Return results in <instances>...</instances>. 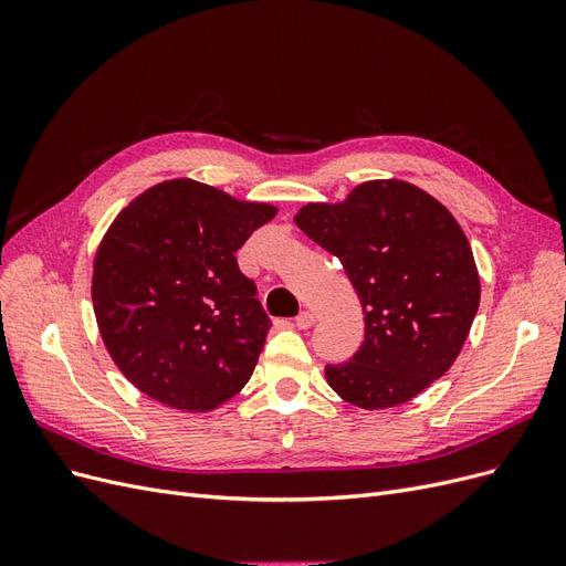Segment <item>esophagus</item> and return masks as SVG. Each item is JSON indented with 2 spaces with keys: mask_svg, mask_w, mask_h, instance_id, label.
Returning a JSON list of instances; mask_svg holds the SVG:
<instances>
[{
  "mask_svg": "<svg viewBox=\"0 0 566 566\" xmlns=\"http://www.w3.org/2000/svg\"><path fill=\"white\" fill-rule=\"evenodd\" d=\"M295 325H297L300 331L312 328V325H314V314H312V312H300V314L295 316Z\"/></svg>",
  "mask_w": 566,
  "mask_h": 566,
  "instance_id": "1",
  "label": "esophagus"
}]
</instances>
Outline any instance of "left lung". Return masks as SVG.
Masks as SVG:
<instances>
[{
    "instance_id": "8db88e82",
    "label": "left lung",
    "mask_w": 566,
    "mask_h": 566,
    "mask_svg": "<svg viewBox=\"0 0 566 566\" xmlns=\"http://www.w3.org/2000/svg\"><path fill=\"white\" fill-rule=\"evenodd\" d=\"M297 227L335 254L366 314L364 345L325 366L358 408L406 403L439 380L465 345L479 276L451 212L406 181H368L342 205H306Z\"/></svg>"
}]
</instances>
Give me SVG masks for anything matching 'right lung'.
<instances>
[{
    "instance_id": "add662e5",
    "label": "right lung",
    "mask_w": 566,
    "mask_h": 566,
    "mask_svg": "<svg viewBox=\"0 0 566 566\" xmlns=\"http://www.w3.org/2000/svg\"><path fill=\"white\" fill-rule=\"evenodd\" d=\"M273 214L172 179L113 221L94 262V314L113 361L146 397L205 413L245 387L271 318L235 252Z\"/></svg>"
}]
</instances>
